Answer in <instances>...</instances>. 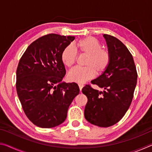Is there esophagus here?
Wrapping results in <instances>:
<instances>
[{"mask_svg":"<svg viewBox=\"0 0 152 152\" xmlns=\"http://www.w3.org/2000/svg\"><path fill=\"white\" fill-rule=\"evenodd\" d=\"M78 86H79L80 90V91H82V88H83V86H84L83 84H78Z\"/></svg>","mask_w":152,"mask_h":152,"instance_id":"obj_1","label":"esophagus"}]
</instances>
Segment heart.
<instances>
[{
    "instance_id": "heart-1",
    "label": "heart",
    "mask_w": 152,
    "mask_h": 152,
    "mask_svg": "<svg viewBox=\"0 0 152 152\" xmlns=\"http://www.w3.org/2000/svg\"><path fill=\"white\" fill-rule=\"evenodd\" d=\"M75 50L80 54L87 56L84 68H74L68 74L69 81L82 84L93 78L95 72L101 74L109 66L110 61L109 51L102 48L100 42L93 37H88L76 42ZM71 46L64 49L61 54L62 63L68 68L72 66L76 60V52Z\"/></svg>"
}]
</instances>
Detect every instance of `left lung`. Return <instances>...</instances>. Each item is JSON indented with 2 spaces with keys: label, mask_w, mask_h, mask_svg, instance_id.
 <instances>
[{
  "label": "left lung",
  "mask_w": 152,
  "mask_h": 152,
  "mask_svg": "<svg viewBox=\"0 0 152 152\" xmlns=\"http://www.w3.org/2000/svg\"><path fill=\"white\" fill-rule=\"evenodd\" d=\"M110 55L109 66L91 83L102 89L99 91L86 85L82 90L88 102L85 119L91 124L108 127L122 119L132 103L137 84V73L133 56L117 38L104 34Z\"/></svg>",
  "instance_id": "obj_1"
}]
</instances>
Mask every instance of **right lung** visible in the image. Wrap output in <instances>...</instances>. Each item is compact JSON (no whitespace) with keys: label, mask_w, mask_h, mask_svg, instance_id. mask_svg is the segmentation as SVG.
<instances>
[{"label":"right lung","mask_w":152,"mask_h":152,"mask_svg":"<svg viewBox=\"0 0 152 152\" xmlns=\"http://www.w3.org/2000/svg\"><path fill=\"white\" fill-rule=\"evenodd\" d=\"M74 36L51 33L35 40L20 58L16 88L23 109L37 127L51 128L66 120L69 106L80 89L75 82H62L66 69L61 59Z\"/></svg>","instance_id":"add662e5"}]
</instances>
